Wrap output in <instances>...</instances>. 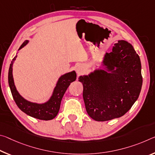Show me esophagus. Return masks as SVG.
Masks as SVG:
<instances>
[{
  "instance_id": "esophagus-1",
  "label": "esophagus",
  "mask_w": 155,
  "mask_h": 155,
  "mask_svg": "<svg viewBox=\"0 0 155 155\" xmlns=\"http://www.w3.org/2000/svg\"><path fill=\"white\" fill-rule=\"evenodd\" d=\"M76 71H77V73L78 75L81 74L84 72V68L82 65H78L76 68Z\"/></svg>"
}]
</instances>
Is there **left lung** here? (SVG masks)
I'll return each mask as SVG.
<instances>
[{"label": "left lung", "instance_id": "8db88e82", "mask_svg": "<svg viewBox=\"0 0 155 155\" xmlns=\"http://www.w3.org/2000/svg\"><path fill=\"white\" fill-rule=\"evenodd\" d=\"M101 67L78 77L83 86V97L89 116L97 121L122 117L139 98L143 78L141 64L133 46L118 41L105 53Z\"/></svg>", "mask_w": 155, "mask_h": 155}]
</instances>
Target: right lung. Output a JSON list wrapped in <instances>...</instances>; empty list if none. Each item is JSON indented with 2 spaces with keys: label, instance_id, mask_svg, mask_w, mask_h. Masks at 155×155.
<instances>
[{
  "label": "right lung",
  "instance_id": "add662e5",
  "mask_svg": "<svg viewBox=\"0 0 155 155\" xmlns=\"http://www.w3.org/2000/svg\"><path fill=\"white\" fill-rule=\"evenodd\" d=\"M29 43L28 40L24 41L18 51L24 48ZM17 55L14 56L12 59L10 66L9 68L8 72V83L10 88L12 97L14 98V101L20 110L29 116L32 117L36 119L40 120H51L56 117L58 112L59 111L61 102L62 98L64 95L65 91L67 90L70 83L74 81L77 79V74L74 70L72 72H69L61 75L58 78L57 82L56 83V86L53 90L52 94L47 101L44 103H36L31 102L25 99L24 97L19 94L18 90L14 84L13 77V64L15 61Z\"/></svg>",
  "mask_w": 155,
  "mask_h": 155
}]
</instances>
